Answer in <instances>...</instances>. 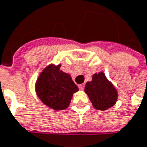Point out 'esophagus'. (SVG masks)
Instances as JSON below:
<instances>
[{
    "instance_id": "34e87169",
    "label": "esophagus",
    "mask_w": 147,
    "mask_h": 147,
    "mask_svg": "<svg viewBox=\"0 0 147 147\" xmlns=\"http://www.w3.org/2000/svg\"><path fill=\"white\" fill-rule=\"evenodd\" d=\"M78 88L80 90H83L84 89V85L83 84H80V85H78Z\"/></svg>"
}]
</instances>
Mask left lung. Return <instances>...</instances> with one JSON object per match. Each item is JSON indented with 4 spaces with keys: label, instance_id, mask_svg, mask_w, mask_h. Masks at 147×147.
<instances>
[{
    "label": "left lung",
    "instance_id": "left-lung-1",
    "mask_svg": "<svg viewBox=\"0 0 147 147\" xmlns=\"http://www.w3.org/2000/svg\"><path fill=\"white\" fill-rule=\"evenodd\" d=\"M85 92L88 94L93 106L105 110L115 104L118 94L114 86L108 82L103 73L95 74L92 81L87 82Z\"/></svg>",
    "mask_w": 147,
    "mask_h": 147
}]
</instances>
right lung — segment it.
<instances>
[{
  "mask_svg": "<svg viewBox=\"0 0 147 147\" xmlns=\"http://www.w3.org/2000/svg\"><path fill=\"white\" fill-rule=\"evenodd\" d=\"M58 66L50 65L38 78L36 85L37 96L45 105L55 110L66 109L73 94L78 88L70 75L59 70Z\"/></svg>",
  "mask_w": 147,
  "mask_h": 147,
  "instance_id": "obj_1",
  "label": "right lung"
}]
</instances>
